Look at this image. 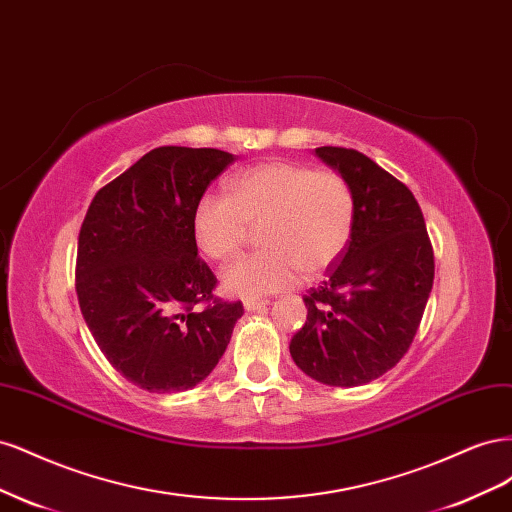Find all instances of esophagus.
<instances>
[{"label":"esophagus","mask_w":512,"mask_h":512,"mask_svg":"<svg viewBox=\"0 0 512 512\" xmlns=\"http://www.w3.org/2000/svg\"><path fill=\"white\" fill-rule=\"evenodd\" d=\"M267 305H269V301H265V299H247V301H243L245 312H258V309L267 307Z\"/></svg>","instance_id":"obj_1"}]
</instances>
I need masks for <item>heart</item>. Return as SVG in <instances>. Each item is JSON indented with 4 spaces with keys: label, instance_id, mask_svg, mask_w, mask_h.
Here are the masks:
<instances>
[{
    "label": "heart",
    "instance_id": "heart-1",
    "mask_svg": "<svg viewBox=\"0 0 512 512\" xmlns=\"http://www.w3.org/2000/svg\"><path fill=\"white\" fill-rule=\"evenodd\" d=\"M247 224H260V252L222 271L230 297L258 299L316 275L344 254L354 230V196L342 175L292 160L239 170L226 194H203L192 213V237L211 260L235 256Z\"/></svg>",
    "mask_w": 512,
    "mask_h": 512
}]
</instances>
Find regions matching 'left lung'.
I'll list each match as a JSON object with an SVG mask.
<instances>
[{
	"label": "left lung",
	"mask_w": 512,
	"mask_h": 512,
	"mask_svg": "<svg viewBox=\"0 0 512 512\" xmlns=\"http://www.w3.org/2000/svg\"><path fill=\"white\" fill-rule=\"evenodd\" d=\"M316 156L350 185L354 230L327 282L303 297L307 320L290 356L322 384L361 386L408 352L433 286V250L404 183L354 149L318 147Z\"/></svg>",
	"instance_id": "8db88e82"
}]
</instances>
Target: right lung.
I'll use <instances>...</instances> for the list:
<instances>
[{
  "label": "right lung",
  "mask_w": 512,
  "mask_h": 512,
  "mask_svg": "<svg viewBox=\"0 0 512 512\" xmlns=\"http://www.w3.org/2000/svg\"><path fill=\"white\" fill-rule=\"evenodd\" d=\"M235 160L220 149L158 147L87 209L76 256L83 318L106 361L149 393L203 382L243 316L241 301L213 299L218 280L192 237L198 198Z\"/></svg>",
  "instance_id": "right-lung-1"
}]
</instances>
